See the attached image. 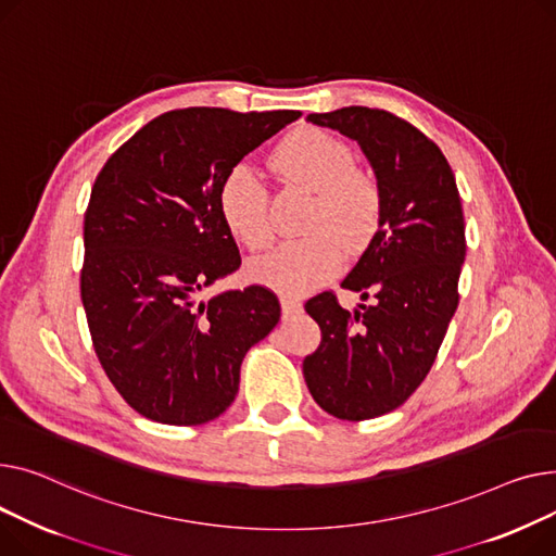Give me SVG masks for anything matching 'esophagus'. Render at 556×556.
Masks as SVG:
<instances>
[{"label": "esophagus", "instance_id": "1", "mask_svg": "<svg viewBox=\"0 0 556 556\" xmlns=\"http://www.w3.org/2000/svg\"><path fill=\"white\" fill-rule=\"evenodd\" d=\"M280 307H282V318H287L293 312L301 309V301L293 299V296H280Z\"/></svg>", "mask_w": 556, "mask_h": 556}]
</instances>
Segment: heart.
Wrapping results in <instances>:
<instances>
[{
	"label": "heart",
	"instance_id": "heart-1",
	"mask_svg": "<svg viewBox=\"0 0 556 556\" xmlns=\"http://www.w3.org/2000/svg\"><path fill=\"white\" fill-rule=\"evenodd\" d=\"M274 166L282 179L316 194L305 222L309 236L253 260L249 276L299 296L341 269L339 239L356 251L375 238L381 222V190L368 173L354 168V152L345 141L316 127H305L280 143ZM219 208L226 226L249 251H263L274 242L269 194L251 168L236 166L226 175Z\"/></svg>",
	"mask_w": 556,
	"mask_h": 556
}]
</instances>
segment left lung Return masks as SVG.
Masks as SVG:
<instances>
[{"label":"left lung","instance_id":"left-lung-1","mask_svg":"<svg viewBox=\"0 0 556 556\" xmlns=\"http://www.w3.org/2000/svg\"><path fill=\"white\" fill-rule=\"evenodd\" d=\"M362 148L381 190V222L341 282L372 305L348 312L332 291L305 303L320 345L303 375L314 402L362 421L402 406L429 375L458 307L465 217L442 150L404 118L370 108L309 114Z\"/></svg>","mask_w":556,"mask_h":556}]
</instances>
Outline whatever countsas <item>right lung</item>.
<instances>
[{"mask_svg": "<svg viewBox=\"0 0 556 556\" xmlns=\"http://www.w3.org/2000/svg\"><path fill=\"white\" fill-rule=\"evenodd\" d=\"M299 116L166 112L98 173L80 299L98 362L139 415L173 427L219 417L238 395L244 354L280 320L260 285L211 301L200 291L242 263L219 208L226 175Z\"/></svg>", "mask_w": 556, "mask_h": 556, "instance_id": "right-lung-1", "label": "right lung"}]
</instances>
